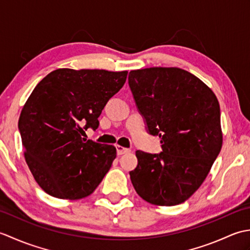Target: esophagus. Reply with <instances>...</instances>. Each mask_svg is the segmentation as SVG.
Here are the masks:
<instances>
[{
  "label": "esophagus",
  "mask_w": 250,
  "mask_h": 250,
  "mask_svg": "<svg viewBox=\"0 0 250 250\" xmlns=\"http://www.w3.org/2000/svg\"><path fill=\"white\" fill-rule=\"evenodd\" d=\"M116 150H117V155H118V156L125 155V153L130 152V149H128V148L122 147V146H116Z\"/></svg>",
  "instance_id": "34e87169"
}]
</instances>
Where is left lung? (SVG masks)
<instances>
[{
    "mask_svg": "<svg viewBox=\"0 0 250 250\" xmlns=\"http://www.w3.org/2000/svg\"><path fill=\"white\" fill-rule=\"evenodd\" d=\"M128 81L148 133L162 144L160 153L136 151L132 185L151 204L183 203L200 188L221 150L218 100L201 79L178 67L131 71Z\"/></svg>",
    "mask_w": 250,
    "mask_h": 250,
    "instance_id": "obj_1",
    "label": "left lung"
}]
</instances>
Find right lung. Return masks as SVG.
Wrapping results in <instances>:
<instances>
[{
    "mask_svg": "<svg viewBox=\"0 0 250 250\" xmlns=\"http://www.w3.org/2000/svg\"><path fill=\"white\" fill-rule=\"evenodd\" d=\"M128 72L59 68L37 83L18 122L24 158L36 183L59 199L91 194L109 171L116 148L82 137L99 126Z\"/></svg>",
    "mask_w": 250,
    "mask_h": 250,
    "instance_id": "1",
    "label": "right lung"
}]
</instances>
